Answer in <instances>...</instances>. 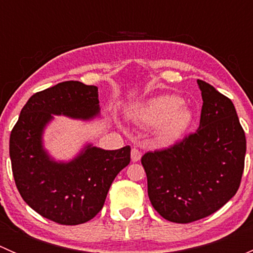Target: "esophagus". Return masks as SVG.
Returning <instances> with one entry per match:
<instances>
[{
    "mask_svg": "<svg viewBox=\"0 0 253 253\" xmlns=\"http://www.w3.org/2000/svg\"><path fill=\"white\" fill-rule=\"evenodd\" d=\"M141 158H142V153L139 152V150L137 149V148H133V149L131 150V159H132V162H133V163L139 162V160H141Z\"/></svg>",
    "mask_w": 253,
    "mask_h": 253,
    "instance_id": "obj_1",
    "label": "esophagus"
}]
</instances>
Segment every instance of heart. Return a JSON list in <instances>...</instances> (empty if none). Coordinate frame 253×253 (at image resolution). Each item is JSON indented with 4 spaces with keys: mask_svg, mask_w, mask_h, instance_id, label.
<instances>
[{
    "mask_svg": "<svg viewBox=\"0 0 253 253\" xmlns=\"http://www.w3.org/2000/svg\"><path fill=\"white\" fill-rule=\"evenodd\" d=\"M182 99L174 94L153 96L129 111L137 124L154 127L155 137L163 143H174L187 132L193 121V112Z\"/></svg>",
    "mask_w": 253,
    "mask_h": 253,
    "instance_id": "obj_1",
    "label": "heart"
}]
</instances>
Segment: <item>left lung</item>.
Returning a JSON list of instances; mask_svg holds the SVG:
<instances>
[{
	"instance_id": "obj_1",
	"label": "left lung",
	"mask_w": 253,
	"mask_h": 253,
	"mask_svg": "<svg viewBox=\"0 0 253 253\" xmlns=\"http://www.w3.org/2000/svg\"><path fill=\"white\" fill-rule=\"evenodd\" d=\"M197 84L203 100L197 131L142 157L152 206L172 223L220 209L235 196L244 172L246 138L233 101L206 82Z\"/></svg>"
}]
</instances>
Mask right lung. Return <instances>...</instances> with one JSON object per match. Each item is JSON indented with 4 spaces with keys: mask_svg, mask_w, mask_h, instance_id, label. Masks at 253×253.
Here are the masks:
<instances>
[{
    "mask_svg": "<svg viewBox=\"0 0 253 253\" xmlns=\"http://www.w3.org/2000/svg\"><path fill=\"white\" fill-rule=\"evenodd\" d=\"M55 116L100 117L98 86L68 81L34 94L11 132L12 171L30 208L55 223L78 225L101 211L112 181L129 164L131 148L106 150L85 143L72 159L56 160L44 144Z\"/></svg>",
    "mask_w": 253,
    "mask_h": 253,
    "instance_id": "right-lung-1",
    "label": "right lung"
}]
</instances>
